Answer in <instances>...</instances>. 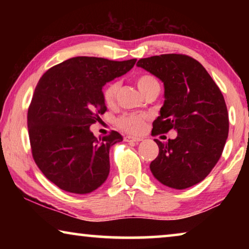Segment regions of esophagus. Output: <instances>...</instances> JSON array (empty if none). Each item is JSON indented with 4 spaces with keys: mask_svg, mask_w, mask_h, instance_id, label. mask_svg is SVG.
Instances as JSON below:
<instances>
[{
    "mask_svg": "<svg viewBox=\"0 0 249 249\" xmlns=\"http://www.w3.org/2000/svg\"><path fill=\"white\" fill-rule=\"evenodd\" d=\"M124 141L127 142H138L142 141V137H136V136H124Z\"/></svg>",
    "mask_w": 249,
    "mask_h": 249,
    "instance_id": "obj_1",
    "label": "esophagus"
}]
</instances>
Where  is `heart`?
Segmentation results:
<instances>
[{
	"label": "heart",
	"instance_id": "heart-1",
	"mask_svg": "<svg viewBox=\"0 0 249 249\" xmlns=\"http://www.w3.org/2000/svg\"><path fill=\"white\" fill-rule=\"evenodd\" d=\"M136 84L138 89H140L142 93L144 94H146L147 92L150 91L153 88L159 86L157 80H156L153 75H149V74H142L140 77H137ZM117 91H119V83L117 82L108 83L103 90L104 102L107 105H112L114 103ZM146 119H147L146 115H142V114H124L117 120L116 123H117V126L126 133L138 134L144 129Z\"/></svg>",
	"mask_w": 249,
	"mask_h": 249
}]
</instances>
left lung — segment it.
<instances>
[{
	"instance_id": "8db88e82",
	"label": "left lung",
	"mask_w": 249,
	"mask_h": 249,
	"mask_svg": "<svg viewBox=\"0 0 249 249\" xmlns=\"http://www.w3.org/2000/svg\"><path fill=\"white\" fill-rule=\"evenodd\" d=\"M137 67L163 82L165 102L154 121L151 135L175 129V140L161 142L150 171L159 182L178 189L201 182L220 159L229 136L224 96L199 61L167 53L140 59Z\"/></svg>"
}]
</instances>
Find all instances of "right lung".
<instances>
[{
	"label": "right lung",
	"mask_w": 249,
	"mask_h": 249,
	"mask_svg": "<svg viewBox=\"0 0 249 249\" xmlns=\"http://www.w3.org/2000/svg\"><path fill=\"white\" fill-rule=\"evenodd\" d=\"M135 62L74 57L46 71L37 83L27 113L33 158L61 190L86 195L107 179L109 148L123 137L112 130L96 138L90 126L107 111L104 84Z\"/></svg>",
	"instance_id": "add662e5"
}]
</instances>
